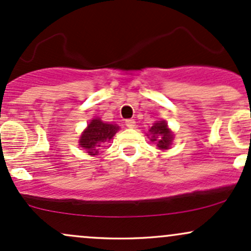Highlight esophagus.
Returning a JSON list of instances; mask_svg holds the SVG:
<instances>
[{"label":"esophagus","instance_id":"esophagus-1","mask_svg":"<svg viewBox=\"0 0 251 251\" xmlns=\"http://www.w3.org/2000/svg\"><path fill=\"white\" fill-rule=\"evenodd\" d=\"M125 124L128 128H134V126H135V122L133 119H127L125 122Z\"/></svg>","mask_w":251,"mask_h":251}]
</instances>
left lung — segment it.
Here are the masks:
<instances>
[{"label": "left lung", "mask_w": 251, "mask_h": 251, "mask_svg": "<svg viewBox=\"0 0 251 251\" xmlns=\"http://www.w3.org/2000/svg\"><path fill=\"white\" fill-rule=\"evenodd\" d=\"M151 133V142L157 143V146L159 150H168L174 140V133L170 131L168 124L165 120L155 122L151 128L149 129ZM149 135V134H148Z\"/></svg>", "instance_id": "1"}]
</instances>
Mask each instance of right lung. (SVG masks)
Returning <instances> with one entry per match:
<instances>
[{"label":"right lung","mask_w":251,"mask_h":251,"mask_svg":"<svg viewBox=\"0 0 251 251\" xmlns=\"http://www.w3.org/2000/svg\"><path fill=\"white\" fill-rule=\"evenodd\" d=\"M118 129H119V126L103 123L101 119L96 118L91 120L87 128L82 132L79 145L86 150L88 154L96 155L99 153V149L101 148L102 144L109 142L117 133Z\"/></svg>","instance_id":"add662e5"}]
</instances>
